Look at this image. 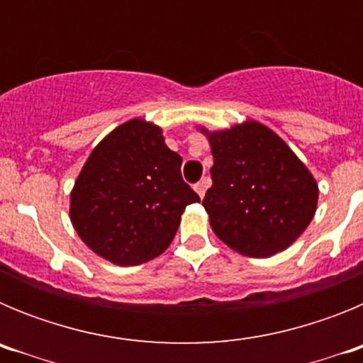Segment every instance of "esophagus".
I'll use <instances>...</instances> for the list:
<instances>
[{
  "mask_svg": "<svg viewBox=\"0 0 363 363\" xmlns=\"http://www.w3.org/2000/svg\"><path fill=\"white\" fill-rule=\"evenodd\" d=\"M207 187H209V178H203L200 179L196 185H194V191L198 192V196L203 198L205 196V191H207Z\"/></svg>",
  "mask_w": 363,
  "mask_h": 363,
  "instance_id": "obj_1",
  "label": "esophagus"
}]
</instances>
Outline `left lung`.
Returning <instances> with one entry per match:
<instances>
[{
	"mask_svg": "<svg viewBox=\"0 0 363 363\" xmlns=\"http://www.w3.org/2000/svg\"><path fill=\"white\" fill-rule=\"evenodd\" d=\"M200 130L214 160L213 187L203 198L214 234L251 258L285 251L316 213L318 184L309 169L258 121Z\"/></svg>",
	"mask_w": 363,
	"mask_h": 363,
	"instance_id": "8db88e82",
	"label": "left lung"
}]
</instances>
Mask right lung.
Listing matches in <instances>:
<instances>
[{
	"instance_id": "obj_1",
	"label": "right lung",
	"mask_w": 363,
	"mask_h": 363,
	"mask_svg": "<svg viewBox=\"0 0 363 363\" xmlns=\"http://www.w3.org/2000/svg\"><path fill=\"white\" fill-rule=\"evenodd\" d=\"M182 156L158 125L129 120L101 140L70 192V221L89 249L116 265H140L171 245L189 203Z\"/></svg>"
}]
</instances>
